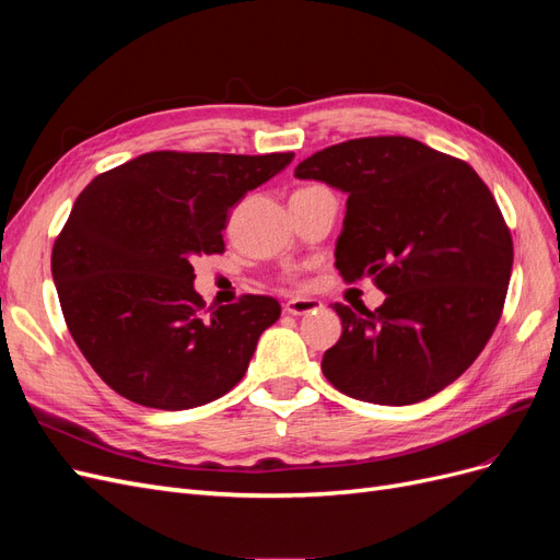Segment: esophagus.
<instances>
[{
  "label": "esophagus",
  "instance_id": "esophagus-1",
  "mask_svg": "<svg viewBox=\"0 0 560 560\" xmlns=\"http://www.w3.org/2000/svg\"><path fill=\"white\" fill-rule=\"evenodd\" d=\"M319 308H322V301L308 299V296H294L284 303L287 315H308V313H317Z\"/></svg>",
  "mask_w": 560,
  "mask_h": 560
}]
</instances>
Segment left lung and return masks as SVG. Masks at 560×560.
<instances>
[{
	"mask_svg": "<svg viewBox=\"0 0 560 560\" xmlns=\"http://www.w3.org/2000/svg\"><path fill=\"white\" fill-rule=\"evenodd\" d=\"M294 175L348 194L336 268L385 292L376 311L334 303L343 334L322 358L327 381L406 406L463 376L498 327L514 261L510 226L474 167L381 135L322 149Z\"/></svg>",
	"mask_w": 560,
	"mask_h": 560,
	"instance_id": "8db88e82",
	"label": "left lung"
}]
</instances>
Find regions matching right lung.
I'll return each instance as SVG.
<instances>
[{
	"label": "right lung",
	"mask_w": 560,
	"mask_h": 560,
	"mask_svg": "<svg viewBox=\"0 0 560 560\" xmlns=\"http://www.w3.org/2000/svg\"><path fill=\"white\" fill-rule=\"evenodd\" d=\"M292 159L149 151L79 194L50 270L67 329L114 393L182 411L241 383L280 303L243 294L206 308L191 261L224 252L231 208Z\"/></svg>",
	"instance_id": "add662e5"
}]
</instances>
